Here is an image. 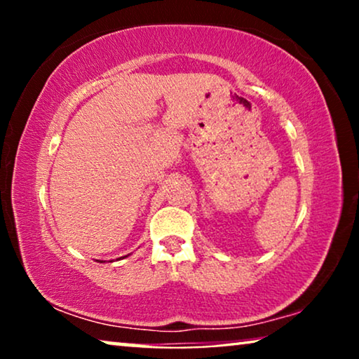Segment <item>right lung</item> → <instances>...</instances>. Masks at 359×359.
I'll return each instance as SVG.
<instances>
[{"label": "right lung", "instance_id": "obj_1", "mask_svg": "<svg viewBox=\"0 0 359 359\" xmlns=\"http://www.w3.org/2000/svg\"><path fill=\"white\" fill-rule=\"evenodd\" d=\"M100 263H102V262H100Z\"/></svg>", "mask_w": 359, "mask_h": 359}]
</instances>
